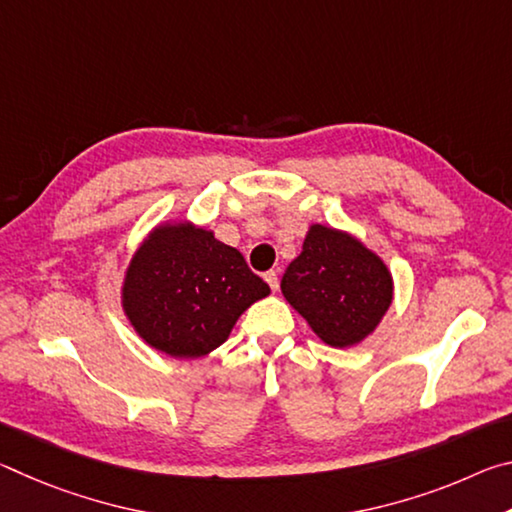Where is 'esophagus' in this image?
Returning <instances> with one entry per match:
<instances>
[{
  "instance_id": "esophagus-1",
  "label": "esophagus",
  "mask_w": 512,
  "mask_h": 512,
  "mask_svg": "<svg viewBox=\"0 0 512 512\" xmlns=\"http://www.w3.org/2000/svg\"><path fill=\"white\" fill-rule=\"evenodd\" d=\"M264 277H266V282H268V287H271V291H277V287H280V275H277V271H268Z\"/></svg>"
}]
</instances>
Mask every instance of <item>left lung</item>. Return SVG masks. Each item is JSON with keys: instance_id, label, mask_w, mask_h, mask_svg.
Wrapping results in <instances>:
<instances>
[{"instance_id": "obj_1", "label": "left lung", "mask_w": 512, "mask_h": 512, "mask_svg": "<svg viewBox=\"0 0 512 512\" xmlns=\"http://www.w3.org/2000/svg\"><path fill=\"white\" fill-rule=\"evenodd\" d=\"M280 287L291 307L334 348L366 339L393 300L386 264L361 241L325 225H311Z\"/></svg>"}]
</instances>
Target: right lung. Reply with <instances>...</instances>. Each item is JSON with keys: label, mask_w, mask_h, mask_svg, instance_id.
<instances>
[{"label": "right lung", "mask_w": 512, "mask_h": 512, "mask_svg": "<svg viewBox=\"0 0 512 512\" xmlns=\"http://www.w3.org/2000/svg\"><path fill=\"white\" fill-rule=\"evenodd\" d=\"M268 293L237 248L178 223L155 230L135 253L124 309L151 348L194 359L219 348L237 318Z\"/></svg>", "instance_id": "right-lung-1"}]
</instances>
